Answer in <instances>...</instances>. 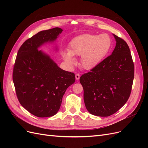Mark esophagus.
I'll return each instance as SVG.
<instances>
[{
  "label": "esophagus",
  "instance_id": "1",
  "mask_svg": "<svg viewBox=\"0 0 148 148\" xmlns=\"http://www.w3.org/2000/svg\"><path fill=\"white\" fill-rule=\"evenodd\" d=\"M75 78H76V79L78 80V79H79V78H80V75L78 74V73L76 74V75H75Z\"/></svg>",
  "mask_w": 148,
  "mask_h": 148
}]
</instances>
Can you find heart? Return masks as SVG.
<instances>
[{
    "mask_svg": "<svg viewBox=\"0 0 148 148\" xmlns=\"http://www.w3.org/2000/svg\"><path fill=\"white\" fill-rule=\"evenodd\" d=\"M112 46V40L109 34H84L71 40L69 51L63 52L62 56L70 66L77 63L73 56H81V65L83 68L92 69L108 54Z\"/></svg>",
    "mask_w": 148,
    "mask_h": 148,
    "instance_id": "1",
    "label": "heart"
}]
</instances>
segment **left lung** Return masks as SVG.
I'll return each instance as SVG.
<instances>
[{"label": "left lung", "mask_w": 148, "mask_h": 148, "mask_svg": "<svg viewBox=\"0 0 148 148\" xmlns=\"http://www.w3.org/2000/svg\"><path fill=\"white\" fill-rule=\"evenodd\" d=\"M113 35L116 46L112 54L79 78L86 109L99 117H108L124 106L134 79V64L128 44Z\"/></svg>", "instance_id": "8db88e82"}]
</instances>
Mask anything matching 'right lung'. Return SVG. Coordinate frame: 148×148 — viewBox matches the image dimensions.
Instances as JSON below:
<instances>
[{
    "instance_id": "obj_1",
    "label": "right lung",
    "mask_w": 148,
    "mask_h": 148,
    "mask_svg": "<svg viewBox=\"0 0 148 148\" xmlns=\"http://www.w3.org/2000/svg\"><path fill=\"white\" fill-rule=\"evenodd\" d=\"M60 28L41 31L25 41L20 47L13 70V82L20 104L38 117L56 115L62 97L75 81L73 73L57 66L38 49L53 42L62 32Z\"/></svg>"
}]
</instances>
